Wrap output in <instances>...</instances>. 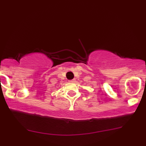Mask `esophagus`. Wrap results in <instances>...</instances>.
Returning a JSON list of instances; mask_svg holds the SVG:
<instances>
[{
  "mask_svg": "<svg viewBox=\"0 0 146 146\" xmlns=\"http://www.w3.org/2000/svg\"><path fill=\"white\" fill-rule=\"evenodd\" d=\"M74 81H75V80L73 79V80H70V82H74Z\"/></svg>",
  "mask_w": 146,
  "mask_h": 146,
  "instance_id": "obj_1",
  "label": "esophagus"
}]
</instances>
